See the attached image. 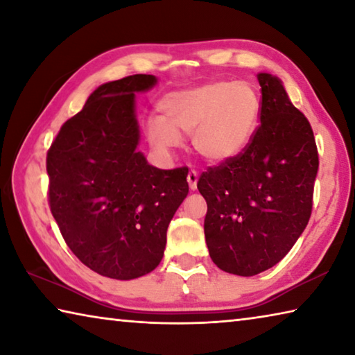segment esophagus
Wrapping results in <instances>:
<instances>
[{
	"mask_svg": "<svg viewBox=\"0 0 355 355\" xmlns=\"http://www.w3.org/2000/svg\"><path fill=\"white\" fill-rule=\"evenodd\" d=\"M197 180H199V173H197V171H189V173H188V184H189V188L192 191L197 188Z\"/></svg>",
	"mask_w": 355,
	"mask_h": 355,
	"instance_id": "1",
	"label": "esophagus"
}]
</instances>
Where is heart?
I'll list each match as a JSON object with an SVG mask.
<instances>
[{"label": "heart", "instance_id": "1", "mask_svg": "<svg viewBox=\"0 0 355 355\" xmlns=\"http://www.w3.org/2000/svg\"><path fill=\"white\" fill-rule=\"evenodd\" d=\"M163 120L147 125V139L161 152L180 147L192 136V146L209 163H224L241 155L254 139L261 98L248 81H213L172 92L161 100Z\"/></svg>", "mask_w": 355, "mask_h": 355}]
</instances>
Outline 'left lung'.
<instances>
[{
	"label": "left lung",
	"instance_id": "1",
	"mask_svg": "<svg viewBox=\"0 0 355 355\" xmlns=\"http://www.w3.org/2000/svg\"><path fill=\"white\" fill-rule=\"evenodd\" d=\"M260 125L248 148L203 172V230L209 257L222 271L257 275L291 250L313 207L318 148L307 117L277 76L258 73Z\"/></svg>",
	"mask_w": 355,
	"mask_h": 355
}]
</instances>
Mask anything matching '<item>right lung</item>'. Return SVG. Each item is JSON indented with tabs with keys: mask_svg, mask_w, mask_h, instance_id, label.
<instances>
[{
	"mask_svg": "<svg viewBox=\"0 0 355 355\" xmlns=\"http://www.w3.org/2000/svg\"><path fill=\"white\" fill-rule=\"evenodd\" d=\"M155 84L153 75L101 84L46 153L48 203L64 241L110 279H137L158 266L167 227L189 191L188 167L156 169L136 150L135 94Z\"/></svg>",
	"mask_w": 355,
	"mask_h": 355,
	"instance_id": "obj_1",
	"label": "right lung"
}]
</instances>
